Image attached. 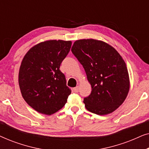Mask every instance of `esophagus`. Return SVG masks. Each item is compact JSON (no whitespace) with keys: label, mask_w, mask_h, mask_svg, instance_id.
<instances>
[{"label":"esophagus","mask_w":149,"mask_h":149,"mask_svg":"<svg viewBox=\"0 0 149 149\" xmlns=\"http://www.w3.org/2000/svg\"><path fill=\"white\" fill-rule=\"evenodd\" d=\"M73 91H74V92L75 93H77L79 91V87H74V88H73Z\"/></svg>","instance_id":"1"}]
</instances>
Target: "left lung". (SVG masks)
Listing matches in <instances>:
<instances>
[{
	"label": "left lung",
	"mask_w": 149,
	"mask_h": 149,
	"mask_svg": "<svg viewBox=\"0 0 149 149\" xmlns=\"http://www.w3.org/2000/svg\"><path fill=\"white\" fill-rule=\"evenodd\" d=\"M91 85V94L83 100L91 113H113L125 100L130 89L126 64L119 53L106 42L94 39L76 40L71 49Z\"/></svg>",
	"instance_id": "1"
}]
</instances>
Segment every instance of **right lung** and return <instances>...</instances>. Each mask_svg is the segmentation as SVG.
Masks as SVG:
<instances>
[{
	"instance_id": "add662e5",
	"label": "right lung",
	"mask_w": 149,
	"mask_h": 149,
	"mask_svg": "<svg viewBox=\"0 0 149 149\" xmlns=\"http://www.w3.org/2000/svg\"><path fill=\"white\" fill-rule=\"evenodd\" d=\"M71 41L52 40L34 46L22 60L19 85L24 99L38 113L52 115L66 103L71 89L66 86L61 63L70 52Z\"/></svg>"
}]
</instances>
